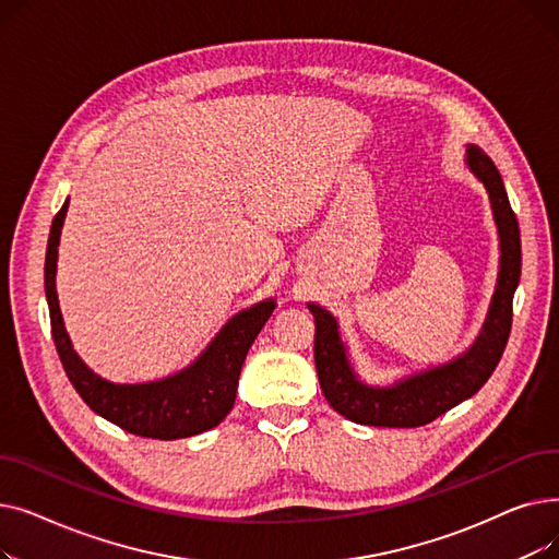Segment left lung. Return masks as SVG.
Instances as JSON below:
<instances>
[{"label":"left lung","mask_w":559,"mask_h":559,"mask_svg":"<svg viewBox=\"0 0 559 559\" xmlns=\"http://www.w3.org/2000/svg\"><path fill=\"white\" fill-rule=\"evenodd\" d=\"M464 165L487 190L498 249H501L493 297L485 324L472 346L449 362L399 378L392 385H369L350 365L348 348L333 312L319 304H308L317 326L314 365L321 392L335 413L348 421L383 428L426 426L457 403L472 399L487 383L503 356L512 329V299L521 278L519 222L512 213L501 174L480 146L466 144Z\"/></svg>","instance_id":"left-lung-1"}]
</instances>
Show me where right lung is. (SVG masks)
Returning a JSON list of instances; mask_svg holds the SVG:
<instances>
[{"label": "right lung", "mask_w": 559, "mask_h": 559, "mask_svg": "<svg viewBox=\"0 0 559 559\" xmlns=\"http://www.w3.org/2000/svg\"><path fill=\"white\" fill-rule=\"evenodd\" d=\"M70 199L56 213L45 255V295L58 358L79 396L93 413L127 432L152 439H181L215 428L235 403L238 378L258 333L276 308L264 299L233 314L194 362L150 383H110L87 367L72 346L56 295V262Z\"/></svg>", "instance_id": "right-lung-1"}]
</instances>
